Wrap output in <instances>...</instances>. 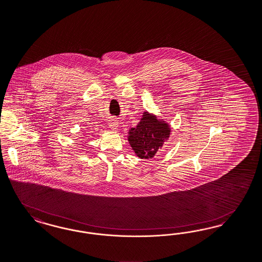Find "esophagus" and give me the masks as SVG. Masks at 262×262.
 I'll use <instances>...</instances> for the list:
<instances>
[{
    "label": "esophagus",
    "mask_w": 262,
    "mask_h": 262,
    "mask_svg": "<svg viewBox=\"0 0 262 262\" xmlns=\"http://www.w3.org/2000/svg\"><path fill=\"white\" fill-rule=\"evenodd\" d=\"M118 121L116 119H111L110 121H109V126L113 129V130H115V129H117L118 128Z\"/></svg>",
    "instance_id": "obj_1"
}]
</instances>
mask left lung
I'll return each instance as SVG.
<instances>
[{
  "mask_svg": "<svg viewBox=\"0 0 262 262\" xmlns=\"http://www.w3.org/2000/svg\"><path fill=\"white\" fill-rule=\"evenodd\" d=\"M170 128L164 122L144 112L140 122L128 132V142L140 159H151L169 137Z\"/></svg>",
  "mask_w": 262,
  "mask_h": 262,
  "instance_id": "1",
  "label": "left lung"
}]
</instances>
